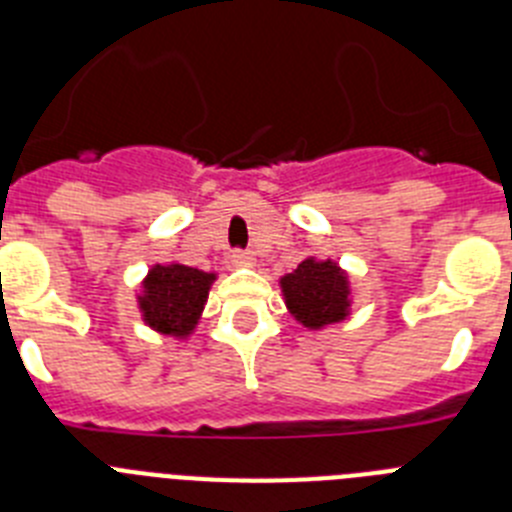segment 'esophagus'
Returning a JSON list of instances; mask_svg holds the SVG:
<instances>
[{"instance_id":"34e87169","label":"esophagus","mask_w":512,"mask_h":512,"mask_svg":"<svg viewBox=\"0 0 512 512\" xmlns=\"http://www.w3.org/2000/svg\"><path fill=\"white\" fill-rule=\"evenodd\" d=\"M230 261H233V266H256V256L248 251H235Z\"/></svg>"}]
</instances>
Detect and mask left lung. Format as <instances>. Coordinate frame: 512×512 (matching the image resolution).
I'll use <instances>...</instances> for the list:
<instances>
[{"label":"left lung","instance_id":"1","mask_svg":"<svg viewBox=\"0 0 512 512\" xmlns=\"http://www.w3.org/2000/svg\"><path fill=\"white\" fill-rule=\"evenodd\" d=\"M289 315L307 330H323L351 315L354 287L348 271L333 259L307 256L279 279Z\"/></svg>","mask_w":512,"mask_h":512}]
</instances>
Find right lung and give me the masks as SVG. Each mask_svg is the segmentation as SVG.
<instances>
[{"label":"right lung","instance_id":"add662e5","mask_svg":"<svg viewBox=\"0 0 512 512\" xmlns=\"http://www.w3.org/2000/svg\"><path fill=\"white\" fill-rule=\"evenodd\" d=\"M215 279V271L194 269L179 261L153 264L135 292L140 320L161 336L187 341L200 325Z\"/></svg>","mask_w":512,"mask_h":512}]
</instances>
